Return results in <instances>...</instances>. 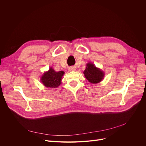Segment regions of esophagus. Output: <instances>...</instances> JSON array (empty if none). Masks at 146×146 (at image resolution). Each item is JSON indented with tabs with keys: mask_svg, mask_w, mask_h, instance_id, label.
Masks as SVG:
<instances>
[{
	"mask_svg": "<svg viewBox=\"0 0 146 146\" xmlns=\"http://www.w3.org/2000/svg\"><path fill=\"white\" fill-rule=\"evenodd\" d=\"M69 70H70V71H74V70H76V68L73 67H72L70 68H69Z\"/></svg>",
	"mask_w": 146,
	"mask_h": 146,
	"instance_id": "1",
	"label": "esophagus"
}]
</instances>
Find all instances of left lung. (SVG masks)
<instances>
[{
    "label": "left lung",
    "instance_id": "1",
    "mask_svg": "<svg viewBox=\"0 0 146 146\" xmlns=\"http://www.w3.org/2000/svg\"><path fill=\"white\" fill-rule=\"evenodd\" d=\"M87 80L92 83H98L103 79L104 73L92 63H88L83 72Z\"/></svg>",
    "mask_w": 146,
    "mask_h": 146
}]
</instances>
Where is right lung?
<instances>
[{"mask_svg": "<svg viewBox=\"0 0 146 146\" xmlns=\"http://www.w3.org/2000/svg\"><path fill=\"white\" fill-rule=\"evenodd\" d=\"M64 74L63 71L56 72L53 68H50L48 72L44 73L42 75L41 82L43 85L47 88H57L60 85L61 78Z\"/></svg>", "mask_w": 146, "mask_h": 146, "instance_id": "right-lung-1", "label": "right lung"}]
</instances>
